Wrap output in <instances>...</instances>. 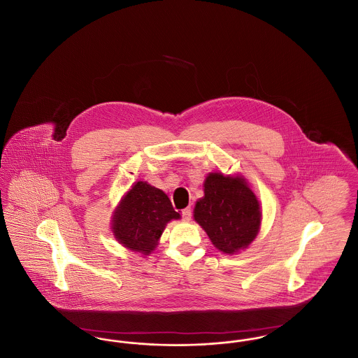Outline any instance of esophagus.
<instances>
[{"instance_id":"obj_1","label":"esophagus","mask_w":358,"mask_h":358,"mask_svg":"<svg viewBox=\"0 0 358 358\" xmlns=\"http://www.w3.org/2000/svg\"><path fill=\"white\" fill-rule=\"evenodd\" d=\"M181 215H182V219H184L185 222H189V220H190V217H192V209H190V208H185V209H182Z\"/></svg>"}]
</instances>
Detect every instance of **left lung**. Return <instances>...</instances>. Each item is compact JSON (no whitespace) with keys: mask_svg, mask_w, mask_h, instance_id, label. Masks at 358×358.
<instances>
[{"mask_svg":"<svg viewBox=\"0 0 358 358\" xmlns=\"http://www.w3.org/2000/svg\"><path fill=\"white\" fill-rule=\"evenodd\" d=\"M204 193L194 208V220L215 247L225 254L248 247L257 235L262 212L247 182L240 177L210 173Z\"/></svg>","mask_w":358,"mask_h":358,"instance_id":"left-lung-1","label":"left lung"}]
</instances>
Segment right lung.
<instances>
[{"mask_svg":"<svg viewBox=\"0 0 358 358\" xmlns=\"http://www.w3.org/2000/svg\"><path fill=\"white\" fill-rule=\"evenodd\" d=\"M180 219L169 197L148 182H136L122 200L114 219L113 232L124 247L149 255L166 222Z\"/></svg>","mask_w":358,"mask_h":358,"instance_id":"right-lung-1","label":"right lung"}]
</instances>
